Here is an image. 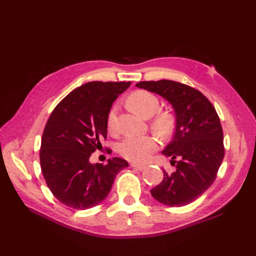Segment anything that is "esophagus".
Returning <instances> with one entry per match:
<instances>
[{"label":"esophagus","mask_w":256,"mask_h":256,"mask_svg":"<svg viewBox=\"0 0 256 256\" xmlns=\"http://www.w3.org/2000/svg\"><path fill=\"white\" fill-rule=\"evenodd\" d=\"M131 166H132L134 168H136L138 170V171H143V170H145L146 166H142V164H131Z\"/></svg>","instance_id":"34e87169"}]
</instances>
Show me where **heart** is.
<instances>
[{
    "mask_svg": "<svg viewBox=\"0 0 256 256\" xmlns=\"http://www.w3.org/2000/svg\"><path fill=\"white\" fill-rule=\"evenodd\" d=\"M129 104L142 118H148L159 109L158 98L148 92L138 90L129 97ZM152 129L161 136H166L172 128L171 116L160 113L152 122ZM108 128L114 132L118 128V106H113L108 115ZM159 143L150 136H127L118 145V152L124 158L134 162H145L157 150Z\"/></svg>",
    "mask_w": 256,
    "mask_h": 256,
    "instance_id": "b5f03b06",
    "label": "heart"
}]
</instances>
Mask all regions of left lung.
Returning a JSON list of instances; mask_svg holds the SVG:
<instances>
[{
  "instance_id": "obj_1",
  "label": "left lung",
  "mask_w": 256,
  "mask_h": 256,
  "mask_svg": "<svg viewBox=\"0 0 256 256\" xmlns=\"http://www.w3.org/2000/svg\"><path fill=\"white\" fill-rule=\"evenodd\" d=\"M136 86L166 99L175 115L174 136L162 150V154L171 158L175 171H164V180L150 190L152 196L166 206L188 205L210 187L222 164L223 131L219 116L202 92L182 83L143 81Z\"/></svg>"
}]
</instances>
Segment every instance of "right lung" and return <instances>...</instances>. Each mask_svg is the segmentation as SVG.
Returning <instances> with one entry per match:
<instances>
[{
  "label": "right lung",
  "mask_w": 256,
  "mask_h": 256,
  "mask_svg": "<svg viewBox=\"0 0 256 256\" xmlns=\"http://www.w3.org/2000/svg\"><path fill=\"white\" fill-rule=\"evenodd\" d=\"M131 82H88L62 100L44 127L40 166L49 189L60 203L92 208L108 196L116 175L128 166L118 157L106 166L92 164L90 154L106 136L108 115ZM111 152V150H108Z\"/></svg>",
  "instance_id": "right-lung-1"
}]
</instances>
